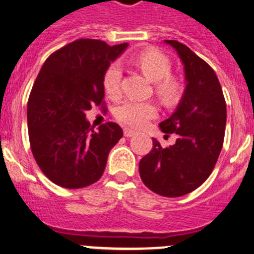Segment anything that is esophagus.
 Listing matches in <instances>:
<instances>
[{
	"label": "esophagus",
	"instance_id": "obj_1",
	"mask_svg": "<svg viewBox=\"0 0 254 254\" xmlns=\"http://www.w3.org/2000/svg\"><path fill=\"white\" fill-rule=\"evenodd\" d=\"M123 133H125L126 137H132V136H134V134H136V132H134L133 129L125 128V129H123Z\"/></svg>",
	"mask_w": 254,
	"mask_h": 254
}]
</instances>
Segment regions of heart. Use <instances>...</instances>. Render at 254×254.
I'll use <instances>...</instances> for the list:
<instances>
[{"mask_svg":"<svg viewBox=\"0 0 254 254\" xmlns=\"http://www.w3.org/2000/svg\"><path fill=\"white\" fill-rule=\"evenodd\" d=\"M133 64L154 81L156 95L165 104H174L183 94V85L178 78L172 76V62L167 56L156 51L147 49L132 58ZM103 86L107 95L112 99L120 98L122 93V67L118 62H112L103 75ZM158 114V108L152 102L126 100L114 111L118 122L132 128H140Z\"/></svg>","mask_w":254,"mask_h":254,"instance_id":"b5f03b06","label":"heart"}]
</instances>
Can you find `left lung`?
<instances>
[{
    "mask_svg": "<svg viewBox=\"0 0 254 254\" xmlns=\"http://www.w3.org/2000/svg\"><path fill=\"white\" fill-rule=\"evenodd\" d=\"M185 64L186 90L176 112L160 123L165 136L176 133V143L152 149L140 161L143 185L164 197L190 193L210 177L224 142L226 104L215 71L202 58L177 40H165Z\"/></svg>",
    "mask_w": 254,
    "mask_h": 254,
    "instance_id": "1",
    "label": "left lung"
}]
</instances>
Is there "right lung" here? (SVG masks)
<instances>
[{"instance_id":"right-lung-1","label":"right lung","mask_w":254,"mask_h":254,"mask_svg":"<svg viewBox=\"0 0 254 254\" xmlns=\"http://www.w3.org/2000/svg\"><path fill=\"white\" fill-rule=\"evenodd\" d=\"M127 46L77 39L52 53L38 73L28 100L29 141L40 170L57 186L76 190L99 181L123 136L114 122L94 131L85 112L107 109L103 75Z\"/></svg>"}]
</instances>
